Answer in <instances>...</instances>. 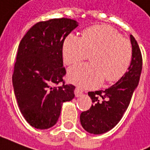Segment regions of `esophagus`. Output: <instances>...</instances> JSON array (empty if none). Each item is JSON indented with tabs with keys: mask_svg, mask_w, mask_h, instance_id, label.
Returning <instances> with one entry per match:
<instances>
[{
	"mask_svg": "<svg viewBox=\"0 0 150 150\" xmlns=\"http://www.w3.org/2000/svg\"><path fill=\"white\" fill-rule=\"evenodd\" d=\"M74 94H75V96L76 97H80L81 95L82 94V90H81L79 88H76L75 90H74Z\"/></svg>",
	"mask_w": 150,
	"mask_h": 150,
	"instance_id": "esophagus-1",
	"label": "esophagus"
}]
</instances>
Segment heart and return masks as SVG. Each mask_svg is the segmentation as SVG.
<instances>
[{"instance_id":"b5f03b06","label":"heart","mask_w":150,"mask_h":150,"mask_svg":"<svg viewBox=\"0 0 150 150\" xmlns=\"http://www.w3.org/2000/svg\"><path fill=\"white\" fill-rule=\"evenodd\" d=\"M91 64H81L70 68L68 79L81 88L98 86L105 79L117 81L130 66L132 49L130 42L107 25H97L82 32V38L69 35L62 48L64 62L70 65L86 59Z\"/></svg>"}]
</instances>
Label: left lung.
Returning <instances> with one entry per match:
<instances>
[{
    "label": "left lung",
    "instance_id": "left-lung-1",
    "mask_svg": "<svg viewBox=\"0 0 150 150\" xmlns=\"http://www.w3.org/2000/svg\"><path fill=\"white\" fill-rule=\"evenodd\" d=\"M130 40L132 56L128 72L108 89L88 93L94 103L90 110L81 114L80 121L84 129L90 133L103 134L114 128L123 117L137 87L142 69V56L137 42L132 35Z\"/></svg>",
    "mask_w": 150,
    "mask_h": 150
}]
</instances>
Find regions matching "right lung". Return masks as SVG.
<instances>
[{
	"label": "right lung",
	"mask_w": 150,
	"mask_h": 150,
	"mask_svg": "<svg viewBox=\"0 0 150 150\" xmlns=\"http://www.w3.org/2000/svg\"><path fill=\"white\" fill-rule=\"evenodd\" d=\"M78 26L75 20L54 18L39 22L19 43L13 86L21 113L38 129L54 126L64 102L75 97L73 85L64 84L62 48L64 39ZM60 82L63 85L56 87Z\"/></svg>",
	"instance_id": "right-lung-1"
}]
</instances>
